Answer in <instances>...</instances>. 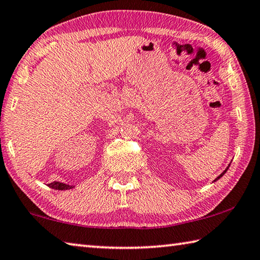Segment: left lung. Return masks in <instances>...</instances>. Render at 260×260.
<instances>
[{
  "mask_svg": "<svg viewBox=\"0 0 260 260\" xmlns=\"http://www.w3.org/2000/svg\"><path fill=\"white\" fill-rule=\"evenodd\" d=\"M229 167H230V166H229ZM229 167H228V168H226V169H225V171H224V172H223V173H221V174H220V175H219V176H218V177H217V178H216V179H215V181H217V179H219V178H220V177H221V176H223V175H224V174H225V173H226V171H228V169H229Z\"/></svg>",
  "mask_w": 260,
  "mask_h": 260,
  "instance_id": "obj_1",
  "label": "left lung"
}]
</instances>
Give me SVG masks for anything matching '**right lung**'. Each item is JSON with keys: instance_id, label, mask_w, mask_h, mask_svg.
<instances>
[{"instance_id": "1", "label": "right lung", "mask_w": 260, "mask_h": 260, "mask_svg": "<svg viewBox=\"0 0 260 260\" xmlns=\"http://www.w3.org/2000/svg\"><path fill=\"white\" fill-rule=\"evenodd\" d=\"M49 186L52 187V188H54V190H69V188L74 187L72 185H67V184H63V183H60V182L50 183Z\"/></svg>"}]
</instances>
